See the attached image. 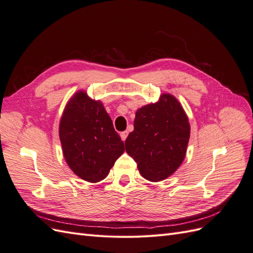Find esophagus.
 I'll return each instance as SVG.
<instances>
[{"label":"esophagus","mask_w":253,"mask_h":253,"mask_svg":"<svg viewBox=\"0 0 253 253\" xmlns=\"http://www.w3.org/2000/svg\"><path fill=\"white\" fill-rule=\"evenodd\" d=\"M120 137H121V139H122V140L126 141V137H127V131H124V132H121V133H120Z\"/></svg>","instance_id":"34e87169"}]
</instances>
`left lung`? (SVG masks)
Segmentation results:
<instances>
[{
  "label": "left lung",
  "instance_id": "left-lung-1",
  "mask_svg": "<svg viewBox=\"0 0 253 253\" xmlns=\"http://www.w3.org/2000/svg\"><path fill=\"white\" fill-rule=\"evenodd\" d=\"M189 138L185 110L173 95L165 93L157 102L137 110L126 151L137 163L142 177L157 182L167 179L182 164Z\"/></svg>",
  "mask_w": 253,
  "mask_h": 253
}]
</instances>
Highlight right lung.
Listing matches in <instances>:
<instances>
[{
	"label": "right lung",
	"instance_id": "right-lung-1",
	"mask_svg": "<svg viewBox=\"0 0 253 253\" xmlns=\"http://www.w3.org/2000/svg\"><path fill=\"white\" fill-rule=\"evenodd\" d=\"M63 156L71 170L83 180L104 179L125 152V143L100 100L78 90L68 100L59 125Z\"/></svg>",
	"mask_w": 253,
	"mask_h": 253
}]
</instances>
